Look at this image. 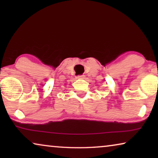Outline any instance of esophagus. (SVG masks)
<instances>
[{
  "label": "esophagus",
  "mask_w": 158,
  "mask_h": 158,
  "mask_svg": "<svg viewBox=\"0 0 158 158\" xmlns=\"http://www.w3.org/2000/svg\"><path fill=\"white\" fill-rule=\"evenodd\" d=\"M85 75H77L76 77L77 79H85Z\"/></svg>",
  "instance_id": "obj_1"
}]
</instances>
